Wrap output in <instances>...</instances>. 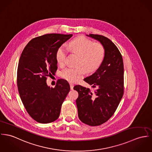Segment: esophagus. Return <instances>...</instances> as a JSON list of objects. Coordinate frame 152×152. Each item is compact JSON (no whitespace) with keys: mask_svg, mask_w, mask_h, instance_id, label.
Wrapping results in <instances>:
<instances>
[{"mask_svg":"<svg viewBox=\"0 0 152 152\" xmlns=\"http://www.w3.org/2000/svg\"><path fill=\"white\" fill-rule=\"evenodd\" d=\"M70 87L71 90H73V84L70 83Z\"/></svg>","mask_w":152,"mask_h":152,"instance_id":"esophagus-1","label":"esophagus"}]
</instances>
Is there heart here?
Instances as JSON below:
<instances>
[{
  "label": "heart",
  "mask_w": 152,
  "mask_h": 152,
  "mask_svg": "<svg viewBox=\"0 0 152 152\" xmlns=\"http://www.w3.org/2000/svg\"><path fill=\"white\" fill-rule=\"evenodd\" d=\"M71 50L79 55L77 67H68L61 72V76L70 83L80 80L87 70L92 72L96 70L102 64L105 56L104 46L100 43H94L85 37H79L69 43ZM68 50L64 46L58 48L56 53V60L61 66L66 64Z\"/></svg>",
  "instance_id": "obj_1"
}]
</instances>
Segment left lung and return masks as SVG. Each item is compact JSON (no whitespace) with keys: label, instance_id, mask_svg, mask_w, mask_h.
Returning a JSON list of instances; mask_svg holds the SVG:
<instances>
[{"label":"left lung","instance_id":"8db88e82","mask_svg":"<svg viewBox=\"0 0 152 152\" xmlns=\"http://www.w3.org/2000/svg\"><path fill=\"white\" fill-rule=\"evenodd\" d=\"M104 46V60L92 75L84 79L93 90L80 85L73 89L79 93L76 99L79 118L90 126L101 125L115 113L124 94V65L122 56L116 46L107 37L87 35Z\"/></svg>","mask_w":152,"mask_h":152}]
</instances>
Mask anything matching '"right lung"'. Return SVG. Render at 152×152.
<instances>
[{
  "instance_id": "1",
  "label": "right lung",
  "mask_w": 152,
  "mask_h": 152,
  "mask_svg": "<svg viewBox=\"0 0 152 152\" xmlns=\"http://www.w3.org/2000/svg\"><path fill=\"white\" fill-rule=\"evenodd\" d=\"M72 36L48 34L35 37L20 58L17 77L19 94L29 115L39 123H52L58 118L70 91L65 80H58L54 88L48 87L46 80L57 70V50Z\"/></svg>"
}]
</instances>
